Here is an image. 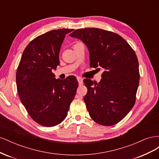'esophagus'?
Returning <instances> with one entry per match:
<instances>
[{"label": "esophagus", "mask_w": 159, "mask_h": 159, "mask_svg": "<svg viewBox=\"0 0 159 159\" xmlns=\"http://www.w3.org/2000/svg\"><path fill=\"white\" fill-rule=\"evenodd\" d=\"M77 80H78L79 85L83 84V78H81V77H80V76H78L77 77Z\"/></svg>", "instance_id": "esophagus-1"}]
</instances>
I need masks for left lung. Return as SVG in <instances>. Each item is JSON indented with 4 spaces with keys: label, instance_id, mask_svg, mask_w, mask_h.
Wrapping results in <instances>:
<instances>
[{
    "label": "left lung",
    "instance_id": "obj_1",
    "mask_svg": "<svg viewBox=\"0 0 159 159\" xmlns=\"http://www.w3.org/2000/svg\"><path fill=\"white\" fill-rule=\"evenodd\" d=\"M70 36L81 40L89 52L90 67H102V80L85 79L88 93L84 98L90 117L104 126L119 123L135 103L139 84V61L126 40L99 28L76 30Z\"/></svg>",
    "mask_w": 159,
    "mask_h": 159
}]
</instances>
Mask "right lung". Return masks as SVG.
I'll use <instances>...</instances> for the list:
<instances>
[{"instance_id": "right-lung-1", "label": "right lung", "mask_w": 159, "mask_h": 159, "mask_svg": "<svg viewBox=\"0 0 159 159\" xmlns=\"http://www.w3.org/2000/svg\"><path fill=\"white\" fill-rule=\"evenodd\" d=\"M73 30H53L36 37L24 50L18 67L16 81L21 102L34 121L43 126L64 121L78 87L74 76L61 80L52 72L60 64L65 36Z\"/></svg>"}]
</instances>
